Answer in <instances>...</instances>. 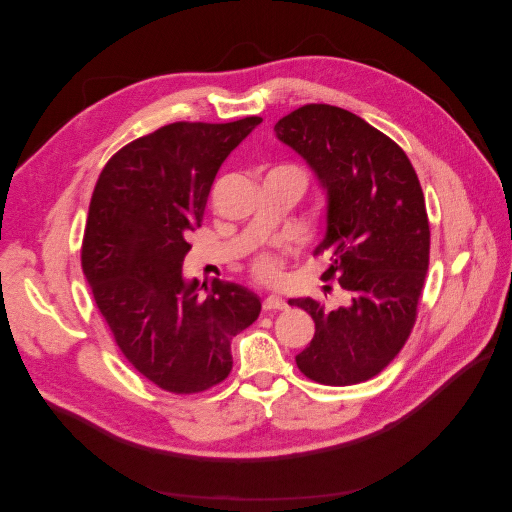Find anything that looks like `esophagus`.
Masks as SVG:
<instances>
[{"label":"esophagus","mask_w":512,"mask_h":512,"mask_svg":"<svg viewBox=\"0 0 512 512\" xmlns=\"http://www.w3.org/2000/svg\"><path fill=\"white\" fill-rule=\"evenodd\" d=\"M286 307L288 303L282 297H277V294H271V297L262 301V309H265V312H282Z\"/></svg>","instance_id":"1"}]
</instances>
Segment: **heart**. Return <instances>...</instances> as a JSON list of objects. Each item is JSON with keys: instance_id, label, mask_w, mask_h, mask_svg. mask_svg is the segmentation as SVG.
I'll list each match as a JSON object with an SVG mask.
<instances>
[{"instance_id": "heart-1", "label": "heart", "mask_w": 512, "mask_h": 512, "mask_svg": "<svg viewBox=\"0 0 512 512\" xmlns=\"http://www.w3.org/2000/svg\"><path fill=\"white\" fill-rule=\"evenodd\" d=\"M252 271L260 282H269V284L280 282L282 280V258L275 254H262L254 260Z\"/></svg>"}]
</instances>
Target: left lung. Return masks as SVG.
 Returning <instances> with one entry per match:
<instances>
[{
  "label": "left lung",
  "mask_w": 512,
  "mask_h": 512,
  "mask_svg": "<svg viewBox=\"0 0 512 512\" xmlns=\"http://www.w3.org/2000/svg\"><path fill=\"white\" fill-rule=\"evenodd\" d=\"M273 130L327 190V235L314 256H329L322 280H335L346 299L288 301L316 322L297 367L329 386L365 382L395 359L416 322L429 267L421 183L404 149L339 106L305 104Z\"/></svg>",
  "instance_id": "left-lung-1"
}]
</instances>
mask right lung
Segmentation results:
<instances>
[{
  "label": "right lung",
  "mask_w": 512,
  "mask_h": 512,
  "mask_svg": "<svg viewBox=\"0 0 512 512\" xmlns=\"http://www.w3.org/2000/svg\"><path fill=\"white\" fill-rule=\"evenodd\" d=\"M260 121L168 123L121 147L91 196L83 273L123 356L168 393L226 380L232 337L260 314V299L239 284L213 280L200 297L181 275L215 175Z\"/></svg>",
  "instance_id": "add662e5"
}]
</instances>
